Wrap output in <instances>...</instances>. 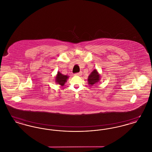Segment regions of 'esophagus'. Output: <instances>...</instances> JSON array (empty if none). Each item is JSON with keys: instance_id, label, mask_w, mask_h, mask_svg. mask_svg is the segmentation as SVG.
Wrapping results in <instances>:
<instances>
[{"instance_id": "34e87169", "label": "esophagus", "mask_w": 152, "mask_h": 152, "mask_svg": "<svg viewBox=\"0 0 152 152\" xmlns=\"http://www.w3.org/2000/svg\"><path fill=\"white\" fill-rule=\"evenodd\" d=\"M75 76H81V73H76L75 74Z\"/></svg>"}]
</instances>
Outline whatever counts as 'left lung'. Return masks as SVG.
<instances>
[{
	"label": "left lung",
	"instance_id": "8db88e82",
	"mask_svg": "<svg viewBox=\"0 0 152 152\" xmlns=\"http://www.w3.org/2000/svg\"><path fill=\"white\" fill-rule=\"evenodd\" d=\"M100 79V75L99 74L96 69H94L89 75L88 78V84L89 86H94L97 83Z\"/></svg>",
	"mask_w": 152,
	"mask_h": 152
}]
</instances>
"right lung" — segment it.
<instances>
[{
    "label": "right lung",
    "mask_w": 152,
    "mask_h": 152,
    "mask_svg": "<svg viewBox=\"0 0 152 152\" xmlns=\"http://www.w3.org/2000/svg\"><path fill=\"white\" fill-rule=\"evenodd\" d=\"M68 77L69 76L66 75H64L61 73L58 72V74L55 77V82H56L58 84H59L61 86H64Z\"/></svg>",
    "instance_id": "right-lung-1"
}]
</instances>
